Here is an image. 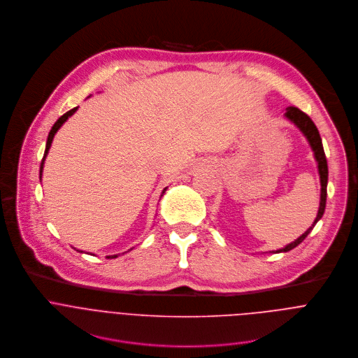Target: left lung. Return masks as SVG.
Instances as JSON below:
<instances>
[{
	"label": "left lung",
	"instance_id": "obj_1",
	"mask_svg": "<svg viewBox=\"0 0 358 358\" xmlns=\"http://www.w3.org/2000/svg\"><path fill=\"white\" fill-rule=\"evenodd\" d=\"M284 117L291 122L301 133L302 136L306 138L312 152H313V158L316 161V166H317V173H319V180H320V200H319V210L316 214L315 221L312 222V225L299 236L296 238L294 242L285 245L281 249L277 250H270V253H285L294 248H296L313 229V227L316 225V222L322 218L323 213H324V207H326V187H327V162H326V157H324V151H323V145H322V138L319 136V131L315 126V123L310 120V117L308 115H305L303 112H301L298 108L294 106H288L284 112Z\"/></svg>",
	"mask_w": 358,
	"mask_h": 358
}]
</instances>
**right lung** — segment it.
<instances>
[{
  "instance_id": "add662e5",
  "label": "right lung",
  "mask_w": 358,
  "mask_h": 358,
  "mask_svg": "<svg viewBox=\"0 0 358 358\" xmlns=\"http://www.w3.org/2000/svg\"><path fill=\"white\" fill-rule=\"evenodd\" d=\"M78 110V106L77 108H74V109H71V110H69L67 113H64L56 123H55V126L52 127V130H50V133H49V137H48V143H46V150H45V155H43V159H42V164H41V180H42V175H43V166H45V161H46V157H48V154H49V150H50V147H52V143H53V138H55V136H56V133L60 130V127L69 120V117H71ZM166 189L168 187H165L164 190H162V193H161V197L165 194V192H166ZM161 197H159V200H161ZM76 249V248H74ZM78 250V249H77ZM131 250V249H130ZM78 252H81V253H84L83 250H78ZM126 253V252H124ZM117 256H120V253H117V255H110V256H106L108 259H116Z\"/></svg>"
}]
</instances>
